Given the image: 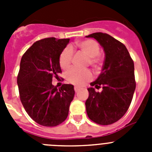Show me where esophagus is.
Returning a JSON list of instances; mask_svg holds the SVG:
<instances>
[{
    "label": "esophagus",
    "mask_w": 152,
    "mask_h": 152,
    "mask_svg": "<svg viewBox=\"0 0 152 152\" xmlns=\"http://www.w3.org/2000/svg\"><path fill=\"white\" fill-rule=\"evenodd\" d=\"M80 89H81V88H79V87H77V86H75V92H76V93L78 92V91H80Z\"/></svg>",
    "instance_id": "esophagus-1"
}]
</instances>
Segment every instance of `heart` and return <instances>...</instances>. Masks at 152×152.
Here are the masks:
<instances>
[{
	"label": "heart",
	"instance_id": "obj_1",
	"mask_svg": "<svg viewBox=\"0 0 152 152\" xmlns=\"http://www.w3.org/2000/svg\"><path fill=\"white\" fill-rule=\"evenodd\" d=\"M76 45L81 52L88 57V63L93 68H100L103 64V57L100 56V46L96 42L92 39H86L78 42ZM73 56L72 47H66L61 52L58 58L59 65L62 69H66L69 67ZM65 77L68 82L77 85H82L84 83L91 80L93 75L90 70H80L75 68H71L65 73Z\"/></svg>",
	"mask_w": 152,
	"mask_h": 152
}]
</instances>
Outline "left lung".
<instances>
[{
    "label": "left lung",
    "mask_w": 152,
    "mask_h": 152,
    "mask_svg": "<svg viewBox=\"0 0 152 152\" xmlns=\"http://www.w3.org/2000/svg\"><path fill=\"white\" fill-rule=\"evenodd\" d=\"M86 37L94 38L105 52L101 73L88 89L87 114L97 124H113L124 116L133 97L135 90L133 60L124 44L109 34L95 33ZM94 86L103 90L96 92Z\"/></svg>",
    "instance_id": "obj_1"
}]
</instances>
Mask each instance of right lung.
Wrapping results in <instances>:
<instances>
[{"label": "right lung", "instance_id": "add662e5", "mask_svg": "<svg viewBox=\"0 0 152 152\" xmlns=\"http://www.w3.org/2000/svg\"><path fill=\"white\" fill-rule=\"evenodd\" d=\"M69 40L51 37L36 41L21 58L17 76L20 98L28 115L41 126H56L68 117L74 86L64 84L58 89L52 82L61 73L58 58Z\"/></svg>", "mask_w": 152, "mask_h": 152}]
</instances>
